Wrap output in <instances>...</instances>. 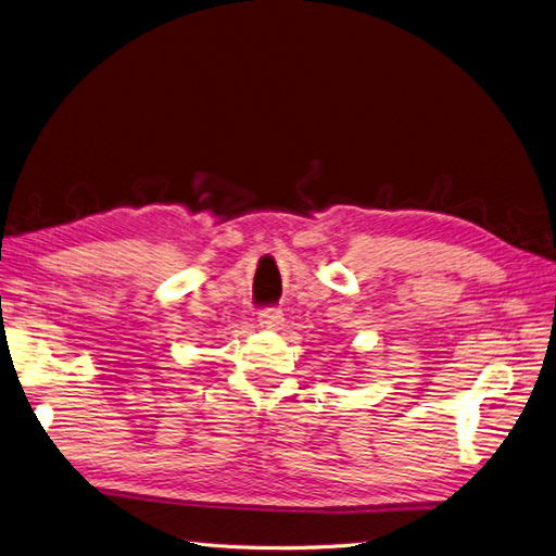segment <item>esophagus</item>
<instances>
[{
    "mask_svg": "<svg viewBox=\"0 0 556 556\" xmlns=\"http://www.w3.org/2000/svg\"><path fill=\"white\" fill-rule=\"evenodd\" d=\"M282 312L280 309H266L258 314V326H262L264 330H278L282 326Z\"/></svg>",
    "mask_w": 556,
    "mask_h": 556,
    "instance_id": "esophagus-1",
    "label": "esophagus"
}]
</instances>
